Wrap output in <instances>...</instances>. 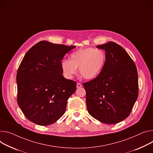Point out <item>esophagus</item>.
<instances>
[{"label": "esophagus", "mask_w": 153, "mask_h": 153, "mask_svg": "<svg viewBox=\"0 0 153 153\" xmlns=\"http://www.w3.org/2000/svg\"><path fill=\"white\" fill-rule=\"evenodd\" d=\"M76 87H77V88H80V87H82V85L81 83L77 82V85H76Z\"/></svg>", "instance_id": "34e87169"}]
</instances>
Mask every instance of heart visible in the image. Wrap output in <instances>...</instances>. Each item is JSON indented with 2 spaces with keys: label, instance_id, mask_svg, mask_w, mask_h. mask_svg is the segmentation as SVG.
<instances>
[{
  "label": "heart",
  "instance_id": "obj_1",
  "mask_svg": "<svg viewBox=\"0 0 153 153\" xmlns=\"http://www.w3.org/2000/svg\"><path fill=\"white\" fill-rule=\"evenodd\" d=\"M106 61L105 52L100 49L87 48L72 52L70 60H63L61 63L66 77L71 78L77 74L79 68L80 75L86 79H93L101 73Z\"/></svg>",
  "mask_w": 153,
  "mask_h": 153
}]
</instances>
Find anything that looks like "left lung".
Segmentation results:
<instances>
[{
	"instance_id": "left-lung-1",
	"label": "left lung",
	"mask_w": 153,
	"mask_h": 153,
	"mask_svg": "<svg viewBox=\"0 0 153 153\" xmlns=\"http://www.w3.org/2000/svg\"><path fill=\"white\" fill-rule=\"evenodd\" d=\"M104 49L106 61L101 73L83 84L88 113L106 124H116L131 114L138 96L137 68L127 52L110 42L96 46Z\"/></svg>"
}]
</instances>
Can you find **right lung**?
<instances>
[{"label":"right lung","instance_id":"1","mask_svg":"<svg viewBox=\"0 0 153 153\" xmlns=\"http://www.w3.org/2000/svg\"><path fill=\"white\" fill-rule=\"evenodd\" d=\"M75 48L41 41L25 53L16 75L17 102L29 121L48 126L65 114L77 83L64 78L61 63Z\"/></svg>","mask_w":153,"mask_h":153}]
</instances>
